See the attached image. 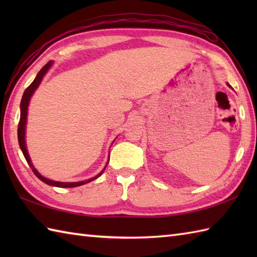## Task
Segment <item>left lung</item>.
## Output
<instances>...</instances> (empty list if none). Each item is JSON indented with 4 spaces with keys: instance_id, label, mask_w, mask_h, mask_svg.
I'll return each mask as SVG.
<instances>
[{
    "instance_id": "8db88e82",
    "label": "left lung",
    "mask_w": 257,
    "mask_h": 257,
    "mask_svg": "<svg viewBox=\"0 0 257 257\" xmlns=\"http://www.w3.org/2000/svg\"><path fill=\"white\" fill-rule=\"evenodd\" d=\"M227 86H230V85H228V84H227ZM230 87H231V86H230Z\"/></svg>"
}]
</instances>
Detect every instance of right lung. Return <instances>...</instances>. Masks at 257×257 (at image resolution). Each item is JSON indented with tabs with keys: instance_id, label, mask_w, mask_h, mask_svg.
Returning <instances> with one entry per match:
<instances>
[{
	"instance_id": "obj_1",
	"label": "right lung",
	"mask_w": 257,
	"mask_h": 257,
	"mask_svg": "<svg viewBox=\"0 0 257 257\" xmlns=\"http://www.w3.org/2000/svg\"><path fill=\"white\" fill-rule=\"evenodd\" d=\"M52 64H53V62L50 61L46 65H44V66H43V68L40 70V72H38L36 78L33 80V83L25 89L24 94H23V97H22V100H21V117H20V122H19V127H18L19 144H20L21 150H22V152H23V155L25 157L27 163H29V166L32 168L33 172H34L35 176L38 179H40L41 181H43V182L46 183V184L54 185V187H58V188L79 187V185H83L85 183H88V182L92 181V180L97 179L103 172V170H105V169H103V170L99 174H98V176H96L95 178H91L89 180H86V181H80V182H57V181H53V180L46 179V178H44L43 176H41V174L37 172L36 169L33 167L32 162H31V159H30V156H29V154H27V149H26V145H25V124H26V116H27V107H29V102H30V99H31V97L33 95V92L35 91V89L37 88L38 85L41 84L43 77H44V75L46 74L47 70L50 69V67L52 66Z\"/></svg>"
}]
</instances>
